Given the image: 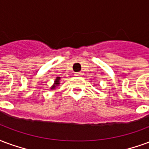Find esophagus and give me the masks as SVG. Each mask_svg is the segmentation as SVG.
Wrapping results in <instances>:
<instances>
[{
	"mask_svg": "<svg viewBox=\"0 0 149 149\" xmlns=\"http://www.w3.org/2000/svg\"><path fill=\"white\" fill-rule=\"evenodd\" d=\"M82 72H77V73L74 74V76H77V77H80V76H82Z\"/></svg>",
	"mask_w": 149,
	"mask_h": 149,
	"instance_id": "obj_1",
	"label": "esophagus"
}]
</instances>
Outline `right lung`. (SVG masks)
Listing matches in <instances>:
<instances>
[{"mask_svg": "<svg viewBox=\"0 0 149 149\" xmlns=\"http://www.w3.org/2000/svg\"><path fill=\"white\" fill-rule=\"evenodd\" d=\"M59 79H60L59 77H58V78H57V79L55 80V85L52 86V89H55V88L56 87V86H58V84L60 83V82H59Z\"/></svg>", "mask_w": 149, "mask_h": 149, "instance_id": "obj_1", "label": "right lung"}]
</instances>
